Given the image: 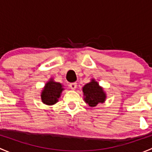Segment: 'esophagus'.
<instances>
[{"label":"esophagus","instance_id":"34e87169","mask_svg":"<svg viewBox=\"0 0 152 152\" xmlns=\"http://www.w3.org/2000/svg\"><path fill=\"white\" fill-rule=\"evenodd\" d=\"M77 84L76 83V82H73V83H70V85H69V87H70V89H72V90H75V89L76 88V87H77Z\"/></svg>","mask_w":152,"mask_h":152}]
</instances>
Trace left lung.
Segmentation results:
<instances>
[{
    "label": "left lung",
    "mask_w": 152,
    "mask_h": 152,
    "mask_svg": "<svg viewBox=\"0 0 152 152\" xmlns=\"http://www.w3.org/2000/svg\"><path fill=\"white\" fill-rule=\"evenodd\" d=\"M83 93L85 102L90 107H96L99 103H103L105 101L106 95L103 89L94 80L84 86Z\"/></svg>",
    "instance_id": "obj_1"
}]
</instances>
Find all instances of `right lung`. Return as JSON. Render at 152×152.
I'll return each mask as SVG.
<instances>
[{
    "instance_id": "right-lung-1",
    "label": "right lung",
    "mask_w": 152,
    "mask_h": 152,
    "mask_svg": "<svg viewBox=\"0 0 152 152\" xmlns=\"http://www.w3.org/2000/svg\"><path fill=\"white\" fill-rule=\"evenodd\" d=\"M62 90L63 88L60 83L55 82L53 80L49 81L41 94L42 102L48 105L54 104L58 102Z\"/></svg>"
}]
</instances>
